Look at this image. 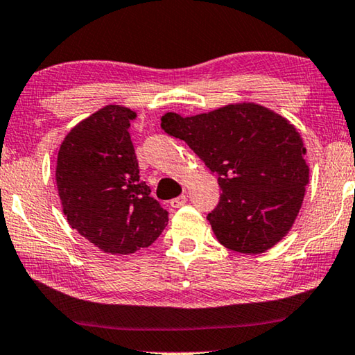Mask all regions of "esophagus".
Listing matches in <instances>:
<instances>
[{"mask_svg":"<svg viewBox=\"0 0 355 355\" xmlns=\"http://www.w3.org/2000/svg\"><path fill=\"white\" fill-rule=\"evenodd\" d=\"M187 196L184 194H182V196H178V198H175V199H172L171 200V207H173V209H180L182 207V205H184L187 204Z\"/></svg>","mask_w":355,"mask_h":355,"instance_id":"obj_1","label":"esophagus"}]
</instances>
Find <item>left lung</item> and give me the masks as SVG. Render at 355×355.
Masks as SVG:
<instances>
[{
  "label": "left lung",
  "instance_id": "obj_1",
  "mask_svg": "<svg viewBox=\"0 0 355 355\" xmlns=\"http://www.w3.org/2000/svg\"><path fill=\"white\" fill-rule=\"evenodd\" d=\"M161 127L218 173L220 204L207 220L221 245L258 255L288 234L303 204L309 166L303 139L287 118L239 102L194 116L171 111Z\"/></svg>",
  "mask_w": 355,
  "mask_h": 355
}]
</instances>
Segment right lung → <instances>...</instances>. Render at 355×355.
I'll use <instances>...</instances> for the list:
<instances>
[{"mask_svg":"<svg viewBox=\"0 0 355 355\" xmlns=\"http://www.w3.org/2000/svg\"><path fill=\"white\" fill-rule=\"evenodd\" d=\"M135 113L107 105L79 121L60 144L55 183L68 225L110 255L150 247L168 215L140 180L129 135Z\"/></svg>","mask_w":355,"mask_h":355,"instance_id":"add662e5","label":"right lung"}]
</instances>
